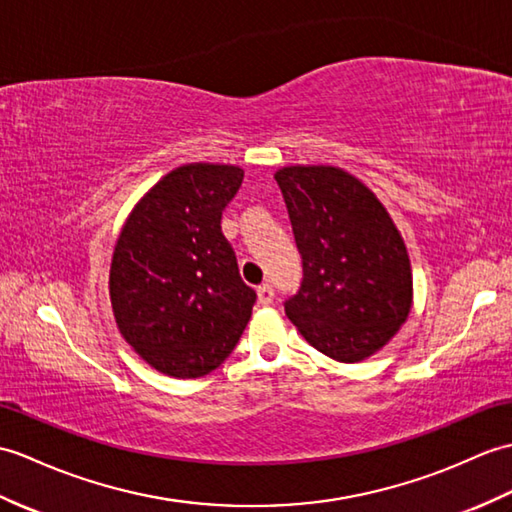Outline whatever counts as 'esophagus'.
Instances as JSON below:
<instances>
[{"instance_id": "1", "label": "esophagus", "mask_w": 512, "mask_h": 512, "mask_svg": "<svg viewBox=\"0 0 512 512\" xmlns=\"http://www.w3.org/2000/svg\"><path fill=\"white\" fill-rule=\"evenodd\" d=\"M272 299H275V290H272L268 283L259 285V288H257V301H259V305H270Z\"/></svg>"}]
</instances>
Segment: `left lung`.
<instances>
[{
	"label": "left lung",
	"instance_id": "obj_1",
	"mask_svg": "<svg viewBox=\"0 0 512 512\" xmlns=\"http://www.w3.org/2000/svg\"><path fill=\"white\" fill-rule=\"evenodd\" d=\"M303 257L285 314L327 358L353 364L395 338L412 310L408 248L379 198L336 165L275 172Z\"/></svg>",
	"mask_w": 512,
	"mask_h": 512
}]
</instances>
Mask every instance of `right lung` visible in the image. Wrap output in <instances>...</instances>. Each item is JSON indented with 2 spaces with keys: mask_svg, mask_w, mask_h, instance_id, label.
<instances>
[{
  "mask_svg": "<svg viewBox=\"0 0 512 512\" xmlns=\"http://www.w3.org/2000/svg\"><path fill=\"white\" fill-rule=\"evenodd\" d=\"M242 178L237 165H181L148 189L117 237L109 272L115 323L163 375L211 373L251 320L257 294L220 229Z\"/></svg>",
  "mask_w": 512,
  "mask_h": 512,
  "instance_id": "right-lung-1",
  "label": "right lung"
}]
</instances>
